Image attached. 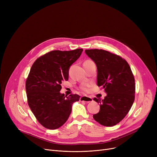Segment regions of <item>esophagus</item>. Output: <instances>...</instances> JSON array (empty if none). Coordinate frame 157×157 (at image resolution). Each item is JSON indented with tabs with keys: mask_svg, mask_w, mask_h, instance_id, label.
<instances>
[{
	"mask_svg": "<svg viewBox=\"0 0 157 157\" xmlns=\"http://www.w3.org/2000/svg\"><path fill=\"white\" fill-rule=\"evenodd\" d=\"M80 101H84L85 102H90L93 101V98L88 96H82L80 97Z\"/></svg>",
	"mask_w": 157,
	"mask_h": 157,
	"instance_id": "obj_1",
	"label": "esophagus"
}]
</instances>
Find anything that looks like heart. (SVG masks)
<instances>
[{
	"label": "heart",
	"instance_id": "b5f03b06",
	"mask_svg": "<svg viewBox=\"0 0 157 157\" xmlns=\"http://www.w3.org/2000/svg\"><path fill=\"white\" fill-rule=\"evenodd\" d=\"M92 62V61H91V60H86L85 62ZM89 87H90V85L89 84H84V85L81 86V89L82 90H83V91H87V90H88Z\"/></svg>",
	"mask_w": 157,
	"mask_h": 157
}]
</instances>
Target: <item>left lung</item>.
Segmentation results:
<instances>
[{"instance_id":"8db88e82","label":"left lung","mask_w":157,"mask_h":157,"mask_svg":"<svg viewBox=\"0 0 157 157\" xmlns=\"http://www.w3.org/2000/svg\"><path fill=\"white\" fill-rule=\"evenodd\" d=\"M85 53L96 64L97 86L107 95L104 99L94 98L100 111L93 115L101 125L112 127L125 117L135 97V79L127 62L117 55L103 49H86Z\"/></svg>"}]
</instances>
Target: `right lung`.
I'll use <instances>...</instances> for the list:
<instances>
[{"label":"right lung","instance_id":"obj_1","mask_svg":"<svg viewBox=\"0 0 157 157\" xmlns=\"http://www.w3.org/2000/svg\"><path fill=\"white\" fill-rule=\"evenodd\" d=\"M83 51H52L39 57L32 66L25 83L28 104L46 128L62 126L69 117L72 104L79 100L77 94L66 97L60 91L62 81L68 80L70 67Z\"/></svg>","mask_w":157,"mask_h":157}]
</instances>
